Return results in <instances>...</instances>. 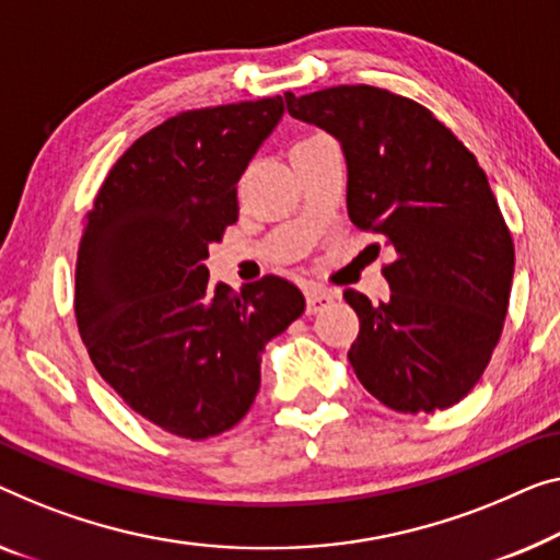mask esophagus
I'll use <instances>...</instances> for the list:
<instances>
[{"mask_svg": "<svg viewBox=\"0 0 560 560\" xmlns=\"http://www.w3.org/2000/svg\"><path fill=\"white\" fill-rule=\"evenodd\" d=\"M337 296H339L337 291H331V289H324V287H308V289H306V312H308V314L322 312V308H324V306H329Z\"/></svg>", "mask_w": 560, "mask_h": 560, "instance_id": "34e87169", "label": "esophagus"}]
</instances>
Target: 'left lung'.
Returning <instances> with one entry per match:
<instances>
[{"instance_id":"obj_1","label":"left lung","mask_w":560,"mask_h":560,"mask_svg":"<svg viewBox=\"0 0 560 560\" xmlns=\"http://www.w3.org/2000/svg\"><path fill=\"white\" fill-rule=\"evenodd\" d=\"M283 97L339 140L349 219L395 252L382 266L389 302L345 291L360 316L347 352L357 380L389 410H447L478 385L511 302L515 248L486 171L428 107L392 90Z\"/></svg>"}]
</instances>
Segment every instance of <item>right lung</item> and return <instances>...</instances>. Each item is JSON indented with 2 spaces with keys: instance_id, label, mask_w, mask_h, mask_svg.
I'll list each match as a JSON object with an SVG mask.
<instances>
[{
  "instance_id": "1",
  "label": "right lung",
  "mask_w": 560,
  "mask_h": 560,
  "mask_svg": "<svg viewBox=\"0 0 560 560\" xmlns=\"http://www.w3.org/2000/svg\"><path fill=\"white\" fill-rule=\"evenodd\" d=\"M283 115V97L173 115L113 165L85 215L74 319L107 385L171 435L206 440L254 405L261 352L304 314L266 273L208 283V246L238 221L236 183Z\"/></svg>"
}]
</instances>
